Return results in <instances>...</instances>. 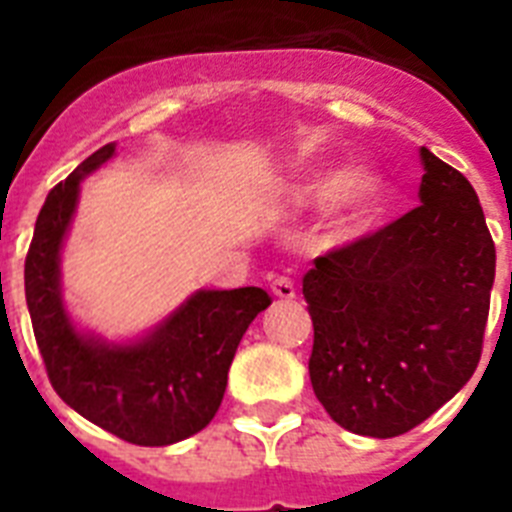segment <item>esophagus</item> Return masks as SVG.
Returning a JSON list of instances; mask_svg holds the SVG:
<instances>
[{
  "label": "esophagus",
  "mask_w": 512,
  "mask_h": 512,
  "mask_svg": "<svg viewBox=\"0 0 512 512\" xmlns=\"http://www.w3.org/2000/svg\"><path fill=\"white\" fill-rule=\"evenodd\" d=\"M271 289H273V295L281 297V300H292V297L297 295L295 281L289 279V276H276L271 284Z\"/></svg>",
  "instance_id": "1"
}]
</instances>
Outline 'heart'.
I'll list each match as a JSON object with an SVG mask.
<instances>
[{"label":"heart","instance_id":"1","mask_svg":"<svg viewBox=\"0 0 512 512\" xmlns=\"http://www.w3.org/2000/svg\"><path fill=\"white\" fill-rule=\"evenodd\" d=\"M297 201H335V223L340 231H356L377 212L382 201V180L372 170H353L348 175L340 172H321L297 185Z\"/></svg>","mask_w":512,"mask_h":512}]
</instances>
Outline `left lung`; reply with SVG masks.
I'll list each match as a JSON object with an SVG mask.
<instances>
[{
	"instance_id": "left-lung-1",
	"label": "left lung",
	"mask_w": 512,
	"mask_h": 512,
	"mask_svg": "<svg viewBox=\"0 0 512 512\" xmlns=\"http://www.w3.org/2000/svg\"><path fill=\"white\" fill-rule=\"evenodd\" d=\"M420 156V207L329 249L303 279L313 393L358 436L417 428L473 377L484 350L492 233L468 177L428 148Z\"/></svg>"
}]
</instances>
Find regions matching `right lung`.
Listing matches in <instances>:
<instances>
[{
  "label": "right lung",
  "instance_id": "obj_1",
  "mask_svg": "<svg viewBox=\"0 0 512 512\" xmlns=\"http://www.w3.org/2000/svg\"><path fill=\"white\" fill-rule=\"evenodd\" d=\"M111 156L114 143L87 156L47 193L26 255V303L55 393L122 441L167 446L212 422L241 337L273 300L260 287L199 292L135 345L116 348L79 335L60 303V241L82 177Z\"/></svg>",
  "mask_w": 512,
  "mask_h": 512
}]
</instances>
